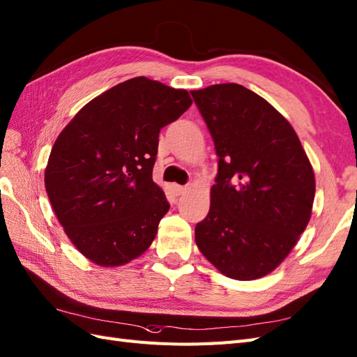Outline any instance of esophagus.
<instances>
[{
	"mask_svg": "<svg viewBox=\"0 0 357 357\" xmlns=\"http://www.w3.org/2000/svg\"><path fill=\"white\" fill-rule=\"evenodd\" d=\"M186 190H188V188H186V186H180V185H176V186H174L176 195H181V193H185Z\"/></svg>",
	"mask_w": 357,
	"mask_h": 357,
	"instance_id": "obj_1",
	"label": "esophagus"
}]
</instances>
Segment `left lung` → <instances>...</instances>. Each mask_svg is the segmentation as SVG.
Returning <instances> with one entry per match:
<instances>
[{"instance_id":"left-lung-1","label":"left lung","mask_w":357,"mask_h":357,"mask_svg":"<svg viewBox=\"0 0 357 357\" xmlns=\"http://www.w3.org/2000/svg\"><path fill=\"white\" fill-rule=\"evenodd\" d=\"M219 156L210 211L195 226L201 253L226 277L261 278L310 222L316 180L294 128L236 83L192 91Z\"/></svg>"}]
</instances>
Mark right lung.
Masks as SVG:
<instances>
[{
  "label": "right lung",
  "mask_w": 357,
  "mask_h": 357,
  "mask_svg": "<svg viewBox=\"0 0 357 357\" xmlns=\"http://www.w3.org/2000/svg\"><path fill=\"white\" fill-rule=\"evenodd\" d=\"M192 104L186 91L134 77L96 96L56 138L46 192L63 231L96 265L144 253L169 210L152 178L160 129Z\"/></svg>",
  "instance_id": "right-lung-1"
}]
</instances>
